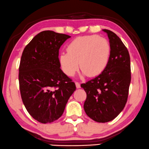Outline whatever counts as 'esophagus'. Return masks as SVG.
Instances as JSON below:
<instances>
[{
	"mask_svg": "<svg viewBox=\"0 0 149 149\" xmlns=\"http://www.w3.org/2000/svg\"><path fill=\"white\" fill-rule=\"evenodd\" d=\"M75 84H76V87H77V88H79L80 87H81V86H80V84L79 83V82H77V81L75 82Z\"/></svg>",
	"mask_w": 149,
	"mask_h": 149,
	"instance_id": "esophagus-1",
	"label": "esophagus"
}]
</instances>
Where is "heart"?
<instances>
[{"mask_svg": "<svg viewBox=\"0 0 149 149\" xmlns=\"http://www.w3.org/2000/svg\"><path fill=\"white\" fill-rule=\"evenodd\" d=\"M110 56L111 45L105 38L96 35L80 36L69 43L67 52L59 54V63L68 76L74 75L80 66L87 76L95 77L106 69Z\"/></svg>", "mask_w": 149, "mask_h": 149, "instance_id": "b5f03b06", "label": "heart"}]
</instances>
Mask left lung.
<instances>
[{
	"mask_svg": "<svg viewBox=\"0 0 149 149\" xmlns=\"http://www.w3.org/2000/svg\"><path fill=\"white\" fill-rule=\"evenodd\" d=\"M102 31L107 34L111 45L109 64L100 74L81 84L86 93L85 112L98 123L111 121L121 112L131 81L130 54L126 47L112 31Z\"/></svg>",
	"mask_w": 149,
	"mask_h": 149,
	"instance_id": "obj_1",
	"label": "left lung"
}]
</instances>
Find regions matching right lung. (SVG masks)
<instances>
[{
	"label": "right lung",
	"mask_w": 149,
	"mask_h": 149,
	"mask_svg": "<svg viewBox=\"0 0 149 149\" xmlns=\"http://www.w3.org/2000/svg\"><path fill=\"white\" fill-rule=\"evenodd\" d=\"M70 36L52 31L38 33L26 45L21 58L19 81L26 110L42 123L62 116L75 84L61 70L58 52Z\"/></svg>",
	"instance_id": "add662e5"
}]
</instances>
